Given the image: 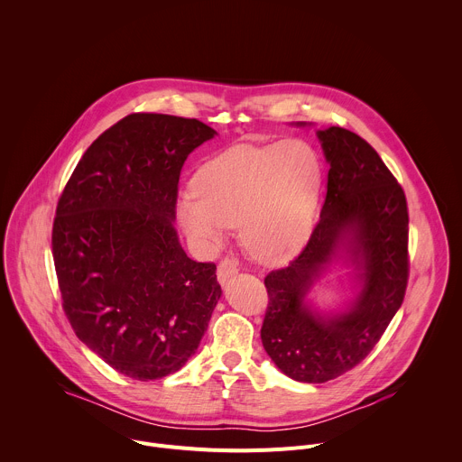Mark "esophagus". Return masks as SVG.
<instances>
[{
	"mask_svg": "<svg viewBox=\"0 0 462 462\" xmlns=\"http://www.w3.org/2000/svg\"><path fill=\"white\" fill-rule=\"evenodd\" d=\"M236 274H237V261L234 257H225L219 263V267H217V280H219V283L225 285Z\"/></svg>",
	"mask_w": 462,
	"mask_h": 462,
	"instance_id": "obj_1",
	"label": "esophagus"
}]
</instances>
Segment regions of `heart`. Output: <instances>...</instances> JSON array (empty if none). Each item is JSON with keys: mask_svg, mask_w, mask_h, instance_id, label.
Listing matches in <instances>:
<instances>
[{"mask_svg": "<svg viewBox=\"0 0 462 462\" xmlns=\"http://www.w3.org/2000/svg\"><path fill=\"white\" fill-rule=\"evenodd\" d=\"M319 186V157L301 139L237 146L199 170L195 191L179 197L177 219L201 250L216 248L225 226H239L245 250L271 265L309 239Z\"/></svg>", "mask_w": 462, "mask_h": 462, "instance_id": "b5f03b06", "label": "heart"}]
</instances>
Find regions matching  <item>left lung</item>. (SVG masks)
Here are the masks:
<instances>
[{"label":"left lung","mask_w":462,"mask_h":462,"mask_svg":"<svg viewBox=\"0 0 462 462\" xmlns=\"http://www.w3.org/2000/svg\"><path fill=\"white\" fill-rule=\"evenodd\" d=\"M316 135L328 164L325 203L301 254L265 278L261 327L276 367L307 383L333 380L371 353L402 305L410 267L408 205L397 179L353 131L331 125ZM340 260L354 267L357 294L342 311H319L308 292Z\"/></svg>","instance_id":"1"}]
</instances>
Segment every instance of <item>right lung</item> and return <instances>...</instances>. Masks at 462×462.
<instances>
[{
    "label": "right lung",
    "instance_id": "1",
    "mask_svg": "<svg viewBox=\"0 0 462 462\" xmlns=\"http://www.w3.org/2000/svg\"><path fill=\"white\" fill-rule=\"evenodd\" d=\"M216 135L195 118L127 115L88 148L58 201L52 255L63 310L124 376L179 371L223 294L214 263L189 259L173 226L182 164Z\"/></svg>",
    "mask_w": 462,
    "mask_h": 462
}]
</instances>
